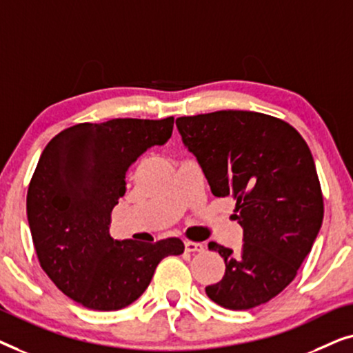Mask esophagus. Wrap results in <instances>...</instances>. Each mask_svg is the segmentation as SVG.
<instances>
[{
  "instance_id": "1",
  "label": "esophagus",
  "mask_w": 353,
  "mask_h": 353,
  "mask_svg": "<svg viewBox=\"0 0 353 353\" xmlns=\"http://www.w3.org/2000/svg\"><path fill=\"white\" fill-rule=\"evenodd\" d=\"M185 249L186 252H202L204 250V244L194 243V241H185Z\"/></svg>"
}]
</instances>
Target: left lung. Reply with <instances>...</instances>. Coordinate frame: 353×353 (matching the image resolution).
<instances>
[{
	"label": "left lung",
	"mask_w": 353,
	"mask_h": 353,
	"mask_svg": "<svg viewBox=\"0 0 353 353\" xmlns=\"http://www.w3.org/2000/svg\"><path fill=\"white\" fill-rule=\"evenodd\" d=\"M188 151L212 194L236 201L239 252L209 243L225 260L210 301L249 310L276 297L296 278L323 223V194L312 152L294 127L250 110H216L176 119Z\"/></svg>",
	"instance_id": "8db88e82"
}]
</instances>
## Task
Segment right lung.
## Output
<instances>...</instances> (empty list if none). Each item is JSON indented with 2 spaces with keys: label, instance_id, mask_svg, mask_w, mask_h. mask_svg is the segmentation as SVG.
Listing matches in <instances>:
<instances>
[{
  "label": "right lung",
  "instance_id": "1",
  "mask_svg": "<svg viewBox=\"0 0 353 353\" xmlns=\"http://www.w3.org/2000/svg\"><path fill=\"white\" fill-rule=\"evenodd\" d=\"M173 117L79 123L48 143L27 192V219L38 262L51 281L91 310L110 312L137 301L159 262L180 255L178 238L117 241L110 214L137 159L172 137Z\"/></svg>",
  "mask_w": 353,
  "mask_h": 353
}]
</instances>
